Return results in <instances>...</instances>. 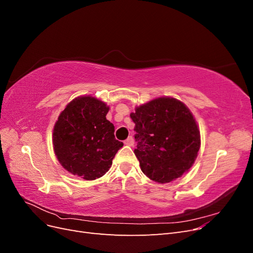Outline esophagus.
Returning <instances> with one entry per match:
<instances>
[{"label": "esophagus", "mask_w": 253, "mask_h": 253, "mask_svg": "<svg viewBox=\"0 0 253 253\" xmlns=\"http://www.w3.org/2000/svg\"><path fill=\"white\" fill-rule=\"evenodd\" d=\"M125 144L129 145V147H133V145H134V139H133V137L129 136L126 140H125Z\"/></svg>", "instance_id": "esophagus-1"}]
</instances>
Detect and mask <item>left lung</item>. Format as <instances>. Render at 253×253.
Here are the masks:
<instances>
[{
	"label": "left lung",
	"mask_w": 253,
	"mask_h": 253,
	"mask_svg": "<svg viewBox=\"0 0 253 253\" xmlns=\"http://www.w3.org/2000/svg\"><path fill=\"white\" fill-rule=\"evenodd\" d=\"M134 150L144 175L166 183L190 170L201 148V134L192 113L181 101L160 97L137 106Z\"/></svg>",
	"instance_id": "obj_1"
}]
</instances>
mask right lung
<instances>
[{
    "label": "right lung",
    "instance_id": "obj_1",
    "mask_svg": "<svg viewBox=\"0 0 253 253\" xmlns=\"http://www.w3.org/2000/svg\"><path fill=\"white\" fill-rule=\"evenodd\" d=\"M110 108L91 96L75 98L61 112L53 126L55 154L66 171L85 180L101 177L122 148L115 126L106 119Z\"/></svg>",
    "mask_w": 253,
    "mask_h": 253
}]
</instances>
